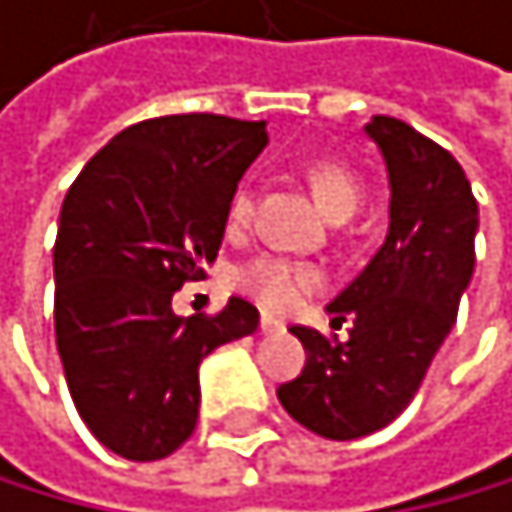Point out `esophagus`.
I'll return each instance as SVG.
<instances>
[{"mask_svg": "<svg viewBox=\"0 0 512 512\" xmlns=\"http://www.w3.org/2000/svg\"><path fill=\"white\" fill-rule=\"evenodd\" d=\"M259 331H262V334H278V331H284V322H278L275 316H265V312H262Z\"/></svg>", "mask_w": 512, "mask_h": 512, "instance_id": "34e87169", "label": "esophagus"}]
</instances>
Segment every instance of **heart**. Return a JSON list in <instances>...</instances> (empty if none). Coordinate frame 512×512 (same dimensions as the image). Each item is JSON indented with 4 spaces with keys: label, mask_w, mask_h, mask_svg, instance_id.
I'll return each mask as SVG.
<instances>
[{
    "label": "heart",
    "mask_w": 512,
    "mask_h": 512,
    "mask_svg": "<svg viewBox=\"0 0 512 512\" xmlns=\"http://www.w3.org/2000/svg\"><path fill=\"white\" fill-rule=\"evenodd\" d=\"M309 190L316 196V203L328 218H347L356 212L359 200H363V187L353 178V171L334 162H319L312 165L309 174ZM253 215V187L240 184L228 203V222L231 228H243ZM237 287L256 303H262L272 312H290L303 303L306 294L322 287V272L309 262H297L287 256H272L262 253L250 262H243L234 272Z\"/></svg>",
    "instance_id": "1"
}]
</instances>
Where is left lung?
I'll return each instance as SVG.
<instances>
[{"label": "left lung", "mask_w": 512, "mask_h": 512, "mask_svg": "<svg viewBox=\"0 0 512 512\" xmlns=\"http://www.w3.org/2000/svg\"><path fill=\"white\" fill-rule=\"evenodd\" d=\"M366 134L388 165V237L328 303L331 325L350 322V338L294 325L306 366L278 388L284 410L331 441L372 435L410 406L475 265L479 203L460 162L391 115H375Z\"/></svg>", "instance_id": "obj_1"}]
</instances>
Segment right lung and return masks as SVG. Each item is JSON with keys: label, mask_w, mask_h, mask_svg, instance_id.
Listing matches in <instances>:
<instances>
[{"label": "right lung", "mask_w": 512, "mask_h": 512, "mask_svg": "<svg viewBox=\"0 0 512 512\" xmlns=\"http://www.w3.org/2000/svg\"><path fill=\"white\" fill-rule=\"evenodd\" d=\"M265 121L190 112L124 127L71 184L55 265V347L93 438L124 460L174 454L200 416V363L259 325L231 297L178 316L174 290L206 275Z\"/></svg>", "instance_id": "obj_1"}]
</instances>
